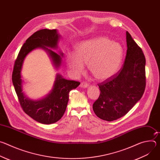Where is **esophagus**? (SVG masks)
Here are the masks:
<instances>
[{
  "mask_svg": "<svg viewBox=\"0 0 160 160\" xmlns=\"http://www.w3.org/2000/svg\"><path fill=\"white\" fill-rule=\"evenodd\" d=\"M80 87H82V88H87V87H88V84L87 83H86V82H82L81 83H80Z\"/></svg>",
  "mask_w": 160,
  "mask_h": 160,
  "instance_id": "obj_1",
  "label": "esophagus"
}]
</instances>
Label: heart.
Returning a JSON list of instances; mask_svg holds the SVG:
<instances>
[{
    "mask_svg": "<svg viewBox=\"0 0 160 160\" xmlns=\"http://www.w3.org/2000/svg\"><path fill=\"white\" fill-rule=\"evenodd\" d=\"M123 56V49L120 44L99 37L78 43L75 53H67L66 62L76 76L84 72V64H87L89 72L96 80H106L119 71Z\"/></svg>",
    "mask_w": 160,
    "mask_h": 160,
    "instance_id": "obj_1",
    "label": "heart"
}]
</instances>
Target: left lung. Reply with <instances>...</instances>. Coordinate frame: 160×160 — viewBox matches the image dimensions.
I'll list each match as a JSON object with an SVG mask.
<instances>
[{"instance_id":"8db88e82","label":"left lung","mask_w":160,"mask_h":160,"mask_svg":"<svg viewBox=\"0 0 160 160\" xmlns=\"http://www.w3.org/2000/svg\"><path fill=\"white\" fill-rule=\"evenodd\" d=\"M126 41L127 50L123 68L115 75L98 84L101 94L93 104L97 117L108 122L125 115L144 92V55L128 32Z\"/></svg>"}]
</instances>
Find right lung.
<instances>
[{
	"label": "right lung",
	"instance_id": "add662e5",
	"mask_svg": "<svg viewBox=\"0 0 160 160\" xmlns=\"http://www.w3.org/2000/svg\"><path fill=\"white\" fill-rule=\"evenodd\" d=\"M60 38L61 35L56 29H42L34 33L21 48L12 72V83L21 108L29 117L43 124L54 123L62 118L69 101L70 92L80 83L66 80L57 73L50 92L41 99L33 100L22 92L23 81L21 79V70L26 56L33 50L38 48L46 51L54 67L58 70L62 64L63 53L59 51V54L50 49L58 48Z\"/></svg>",
	"mask_w": 160,
	"mask_h": 160
}]
</instances>
